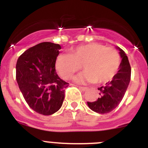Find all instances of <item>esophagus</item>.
Wrapping results in <instances>:
<instances>
[{"label": "esophagus", "mask_w": 148, "mask_h": 148, "mask_svg": "<svg viewBox=\"0 0 148 148\" xmlns=\"http://www.w3.org/2000/svg\"><path fill=\"white\" fill-rule=\"evenodd\" d=\"M78 88L80 89L81 90H82V91H86V90H88V87H78Z\"/></svg>", "instance_id": "34e87169"}]
</instances>
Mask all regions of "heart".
Segmentation results:
<instances>
[{
	"label": "heart",
	"instance_id": "heart-1",
	"mask_svg": "<svg viewBox=\"0 0 148 148\" xmlns=\"http://www.w3.org/2000/svg\"><path fill=\"white\" fill-rule=\"evenodd\" d=\"M120 62V56L115 49L98 43H90L73 48L70 54L59 55L56 67L63 78L70 79L82 69V65L85 71L75 77V82L103 84L115 76Z\"/></svg>",
	"mask_w": 148,
	"mask_h": 148
}]
</instances>
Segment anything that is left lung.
Masks as SVG:
<instances>
[{"instance_id": "8db88e82", "label": "left lung", "mask_w": 148, "mask_h": 148, "mask_svg": "<svg viewBox=\"0 0 148 148\" xmlns=\"http://www.w3.org/2000/svg\"><path fill=\"white\" fill-rule=\"evenodd\" d=\"M119 54L121 58L119 69L112 81L108 82L102 87H99V98L95 101L89 102V108L95 113L104 114L111 112L117 108L125 95L130 81L131 68L127 56L119 47Z\"/></svg>"}]
</instances>
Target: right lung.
<instances>
[{
	"label": "right lung",
	"mask_w": 148,
	"mask_h": 148,
	"mask_svg": "<svg viewBox=\"0 0 148 148\" xmlns=\"http://www.w3.org/2000/svg\"><path fill=\"white\" fill-rule=\"evenodd\" d=\"M61 46L42 42L29 48L18 58L16 80L23 98L34 111L49 116L61 108L69 84L56 71Z\"/></svg>",
	"instance_id": "right-lung-1"
}]
</instances>
